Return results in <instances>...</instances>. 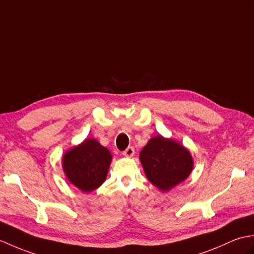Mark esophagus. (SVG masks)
Listing matches in <instances>:
<instances>
[{
    "label": "esophagus",
    "instance_id": "esophagus-1",
    "mask_svg": "<svg viewBox=\"0 0 254 254\" xmlns=\"http://www.w3.org/2000/svg\"><path fill=\"white\" fill-rule=\"evenodd\" d=\"M123 155L126 156V157H132L134 155V149L132 146H129L125 151L123 152Z\"/></svg>",
    "mask_w": 254,
    "mask_h": 254
}]
</instances>
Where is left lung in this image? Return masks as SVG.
<instances>
[{"mask_svg":"<svg viewBox=\"0 0 254 254\" xmlns=\"http://www.w3.org/2000/svg\"><path fill=\"white\" fill-rule=\"evenodd\" d=\"M149 182L163 192L172 190L189 177L193 170L190 151L171 138L152 137L139 155Z\"/></svg>","mask_w":254,"mask_h":254,"instance_id":"obj_1","label":"left lung"}]
</instances>
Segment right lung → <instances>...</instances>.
<instances>
[{"mask_svg": "<svg viewBox=\"0 0 254 254\" xmlns=\"http://www.w3.org/2000/svg\"><path fill=\"white\" fill-rule=\"evenodd\" d=\"M113 156L97 139L86 138L67 150L62 157V167L67 180L84 193L92 192L102 185Z\"/></svg>", "mask_w": 254, "mask_h": 254, "instance_id": "obj_1", "label": "right lung"}]
</instances>
